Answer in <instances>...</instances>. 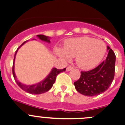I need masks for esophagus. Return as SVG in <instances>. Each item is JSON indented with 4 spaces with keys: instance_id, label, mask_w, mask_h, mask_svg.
<instances>
[{
    "instance_id": "obj_1",
    "label": "esophagus",
    "mask_w": 125,
    "mask_h": 125,
    "mask_svg": "<svg viewBox=\"0 0 125 125\" xmlns=\"http://www.w3.org/2000/svg\"><path fill=\"white\" fill-rule=\"evenodd\" d=\"M73 68V67L72 66H69L66 68V71H70V70H71Z\"/></svg>"
}]
</instances>
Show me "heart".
Wrapping results in <instances>:
<instances>
[{"instance_id": "b5f03b06", "label": "heart", "mask_w": 125, "mask_h": 125, "mask_svg": "<svg viewBox=\"0 0 125 125\" xmlns=\"http://www.w3.org/2000/svg\"><path fill=\"white\" fill-rule=\"evenodd\" d=\"M106 46L103 42L90 37L71 38L65 43L63 49L57 48L55 53L65 60L76 57V64L84 70L96 66L104 56Z\"/></svg>"}]
</instances>
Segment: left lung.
<instances>
[{"label": "left lung", "mask_w": 125, "mask_h": 125, "mask_svg": "<svg viewBox=\"0 0 125 125\" xmlns=\"http://www.w3.org/2000/svg\"><path fill=\"white\" fill-rule=\"evenodd\" d=\"M108 55L97 67L88 71H82L80 78L74 82L76 90L87 96L98 95L107 90L115 75V55L107 46Z\"/></svg>", "instance_id": "8db88e82"}]
</instances>
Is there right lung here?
Instances as JSON below:
<instances>
[{"label": "right lung", "instance_id": "obj_1", "mask_svg": "<svg viewBox=\"0 0 125 125\" xmlns=\"http://www.w3.org/2000/svg\"><path fill=\"white\" fill-rule=\"evenodd\" d=\"M37 37H38L41 40L44 41V42H48V43H50L49 37H46V36L43 35H38ZM25 42H24V43L18 48V49L16 51L15 55H14V60H13V68H12L13 77H14V79H15V81L16 82L17 84H18V85L19 86L22 90L25 91V92L30 93V94H35V95H38V94L44 93H45V92L49 91V90L52 88L53 84H54V82H55V79H56L57 76L60 73L65 71V70H66V68H65L63 69H62V70H59V69L54 68L52 70V71H51L50 74L47 76L46 78L44 81H42V82H39V83H37V84L32 85H24L21 83L20 82H19V81L16 79V77L15 73H14V62L16 54L18 49H19L22 45H23Z\"/></svg>", "mask_w": 125, "mask_h": 125}]
</instances>
